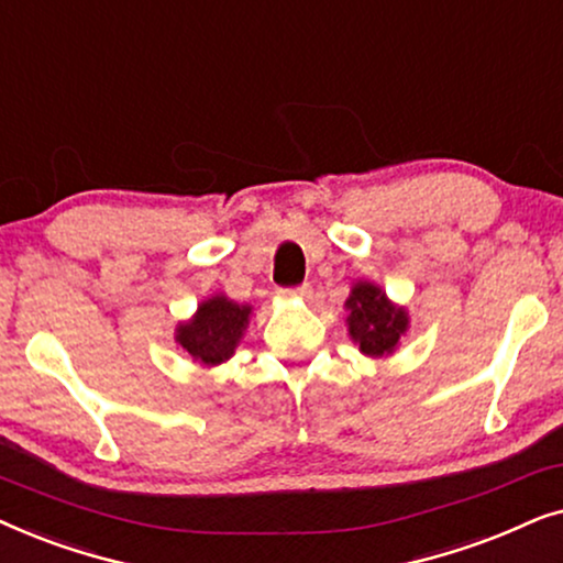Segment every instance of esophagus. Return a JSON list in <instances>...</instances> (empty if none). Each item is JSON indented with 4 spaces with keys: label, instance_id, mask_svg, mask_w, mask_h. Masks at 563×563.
<instances>
[{
    "label": "esophagus",
    "instance_id": "esophagus-1",
    "mask_svg": "<svg viewBox=\"0 0 563 563\" xmlns=\"http://www.w3.org/2000/svg\"><path fill=\"white\" fill-rule=\"evenodd\" d=\"M283 296H298V298H309V296H311V286H309V283H303V286H298V288H288V290H283Z\"/></svg>",
    "mask_w": 563,
    "mask_h": 563
}]
</instances>
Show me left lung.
<instances>
[{
    "mask_svg": "<svg viewBox=\"0 0 563 563\" xmlns=\"http://www.w3.org/2000/svg\"><path fill=\"white\" fill-rule=\"evenodd\" d=\"M347 332L352 342L360 344V352L371 357H384L399 347V340L407 334V309L388 301L384 290L373 283H355L347 301Z\"/></svg>",
    "mask_w": 563,
    "mask_h": 563,
    "instance_id": "left-lung-1",
    "label": "left lung"
}]
</instances>
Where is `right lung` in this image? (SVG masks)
<instances>
[{"label":"right lung","instance_id":"1","mask_svg":"<svg viewBox=\"0 0 563 563\" xmlns=\"http://www.w3.org/2000/svg\"><path fill=\"white\" fill-rule=\"evenodd\" d=\"M252 306L236 303L227 296H213L198 306L195 317L177 327V344L200 365H221L234 355L250 324Z\"/></svg>","mask_w":563,"mask_h":563}]
</instances>
